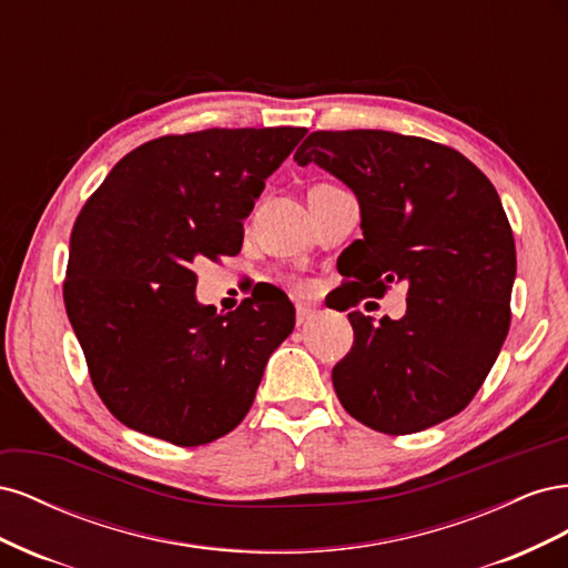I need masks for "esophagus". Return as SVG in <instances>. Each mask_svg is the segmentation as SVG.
Masks as SVG:
<instances>
[{
  "label": "esophagus",
  "instance_id": "obj_1",
  "mask_svg": "<svg viewBox=\"0 0 568 568\" xmlns=\"http://www.w3.org/2000/svg\"><path fill=\"white\" fill-rule=\"evenodd\" d=\"M315 317H317L315 307H311V305H296V324H298V326L307 324V322L315 320Z\"/></svg>",
  "mask_w": 568,
  "mask_h": 568
}]
</instances>
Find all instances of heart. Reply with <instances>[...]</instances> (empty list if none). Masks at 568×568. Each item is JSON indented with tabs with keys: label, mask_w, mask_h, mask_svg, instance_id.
I'll use <instances>...</instances> for the list:
<instances>
[{
	"label": "heart",
	"mask_w": 568,
	"mask_h": 568,
	"mask_svg": "<svg viewBox=\"0 0 568 568\" xmlns=\"http://www.w3.org/2000/svg\"><path fill=\"white\" fill-rule=\"evenodd\" d=\"M301 288H305V284H301Z\"/></svg>",
	"instance_id": "obj_1"
}]
</instances>
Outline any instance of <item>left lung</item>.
<instances>
[{
    "label": "left lung",
    "instance_id": "1",
    "mask_svg": "<svg viewBox=\"0 0 568 568\" xmlns=\"http://www.w3.org/2000/svg\"><path fill=\"white\" fill-rule=\"evenodd\" d=\"M298 165L353 189L363 239L343 251L357 296L407 284L400 320L351 313L355 341L332 372L351 417L403 436L471 403L509 332L517 248L490 180L459 151L386 130L313 132Z\"/></svg>",
    "mask_w": 568,
    "mask_h": 568
}]
</instances>
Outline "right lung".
<instances>
[{"label":"right lung","instance_id":"add662e5","mask_svg":"<svg viewBox=\"0 0 568 568\" xmlns=\"http://www.w3.org/2000/svg\"><path fill=\"white\" fill-rule=\"evenodd\" d=\"M305 128H211L130 151L73 225L63 303L111 415L194 448L242 424L296 311L270 288L217 315L196 257L236 255L244 217Z\"/></svg>","mask_w":568,"mask_h":568}]
</instances>
